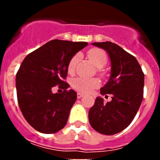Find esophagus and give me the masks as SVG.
<instances>
[{"label": "esophagus", "instance_id": "34e87169", "mask_svg": "<svg viewBox=\"0 0 160 160\" xmlns=\"http://www.w3.org/2000/svg\"><path fill=\"white\" fill-rule=\"evenodd\" d=\"M83 96H84V94H82V93H80V92L77 93L78 98H81L83 97Z\"/></svg>", "mask_w": 160, "mask_h": 160}]
</instances>
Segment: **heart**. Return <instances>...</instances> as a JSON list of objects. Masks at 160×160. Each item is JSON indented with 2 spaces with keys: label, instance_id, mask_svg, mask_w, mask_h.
<instances>
[{
  "label": "heart",
  "instance_id": "heart-1",
  "mask_svg": "<svg viewBox=\"0 0 160 160\" xmlns=\"http://www.w3.org/2000/svg\"><path fill=\"white\" fill-rule=\"evenodd\" d=\"M88 57L92 60L93 62L98 66V70L102 73V67L105 66L107 61V53L104 50L99 49V48H92L87 53ZM81 58L80 53H77L70 59L69 66H68V70L72 73L75 70L78 62ZM72 86L74 89L81 91V92L88 93L94 88H97L100 86L99 79L97 78H85L79 77L73 79L72 82Z\"/></svg>",
  "mask_w": 160,
  "mask_h": 160
}]
</instances>
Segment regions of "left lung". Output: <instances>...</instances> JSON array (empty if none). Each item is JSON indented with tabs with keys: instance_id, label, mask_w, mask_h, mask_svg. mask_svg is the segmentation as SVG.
Masks as SVG:
<instances>
[{
	"instance_id": "1",
	"label": "left lung",
	"mask_w": 160,
	"mask_h": 160,
	"mask_svg": "<svg viewBox=\"0 0 160 160\" xmlns=\"http://www.w3.org/2000/svg\"><path fill=\"white\" fill-rule=\"evenodd\" d=\"M92 44L105 49L111 59V77L100 92L112 94V100L104 103L102 98H96L89 121L100 134L114 135L128 128L136 115L143 98L144 73L136 58L116 44Z\"/></svg>"
}]
</instances>
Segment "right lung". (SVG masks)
Instances as JSON below:
<instances>
[{"instance_id": "obj_1", "label": "right lung", "mask_w": 160, "mask_h": 160, "mask_svg": "<svg viewBox=\"0 0 160 160\" xmlns=\"http://www.w3.org/2000/svg\"><path fill=\"white\" fill-rule=\"evenodd\" d=\"M87 42L52 40L28 54L16 76L18 102L23 116L38 131L53 134L67 122L71 107L77 99L74 90H67L65 82L68 66L76 53ZM56 84L64 90L53 94Z\"/></svg>"}]
</instances>
